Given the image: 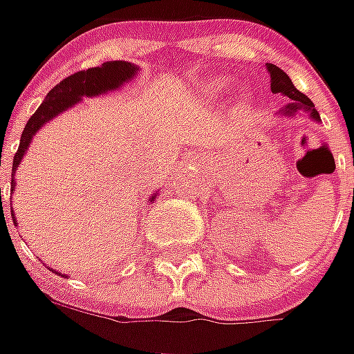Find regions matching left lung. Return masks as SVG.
<instances>
[{
	"label": "left lung",
	"instance_id": "8db88e82",
	"mask_svg": "<svg viewBox=\"0 0 354 354\" xmlns=\"http://www.w3.org/2000/svg\"><path fill=\"white\" fill-rule=\"evenodd\" d=\"M266 70L270 74V90H272V93H282V95L292 100V104H288L284 109H280V115L292 117L296 115V111H308L313 121H319V113H317L313 102L292 84V80L284 70H280L274 64H266Z\"/></svg>",
	"mask_w": 354,
	"mask_h": 354
}]
</instances>
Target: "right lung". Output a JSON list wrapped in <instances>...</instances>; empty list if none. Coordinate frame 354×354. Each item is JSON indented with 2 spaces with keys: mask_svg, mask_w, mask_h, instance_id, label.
<instances>
[{
  "mask_svg": "<svg viewBox=\"0 0 354 354\" xmlns=\"http://www.w3.org/2000/svg\"><path fill=\"white\" fill-rule=\"evenodd\" d=\"M139 68L131 62H123V60H111V62H105L102 66L88 68V70H82L76 72L72 76L64 78L60 84H56L55 88L48 92V95L44 97V102L41 107L31 115V119L27 121V125L23 129V135H21V142H19V149L15 156H13V170H11V188L15 186V170H17L19 162L23 158V154L27 151L29 142H31L32 135L43 127L46 121L55 119L58 113L66 111L68 107L76 105L84 97V95H102V93L109 92V90H117L119 86H123L125 82L133 78L137 74ZM156 196L151 198V201ZM15 223V221H13ZM53 270V268H50ZM56 272V270H55ZM58 276L60 272H56Z\"/></svg>",
  "mask_w": 354,
  "mask_h": 354,
  "instance_id": "add662e5",
  "label": "right lung"
}]
</instances>
